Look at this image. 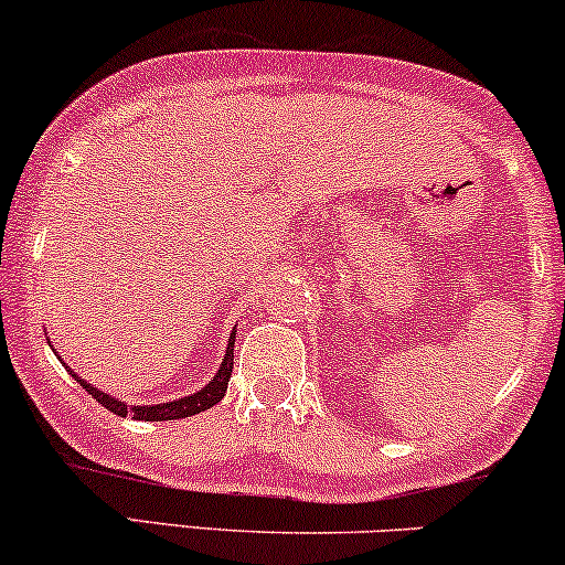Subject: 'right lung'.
I'll return each instance as SVG.
<instances>
[{"instance_id":"obj_1","label":"right lung","mask_w":565,"mask_h":565,"mask_svg":"<svg viewBox=\"0 0 565 565\" xmlns=\"http://www.w3.org/2000/svg\"><path fill=\"white\" fill-rule=\"evenodd\" d=\"M234 339H237V331H232L230 335V344H226V354H224V362H221L218 373L213 375V381H209L205 388H200L198 394H190L184 398H177V402H167V404H142V406H127L125 402H119V398H114L109 394H104V391L93 388L90 383H85L83 377H77L73 370L67 365V373L75 377L77 383L83 385L88 394L96 398L98 404L106 406V409L119 414V417H127V414H132L135 419H146V423H163V419H182V417H192V414L198 412H205L211 409L213 404H218L221 398L226 394V385H230V377H232V367H234Z\"/></svg>"}]
</instances>
